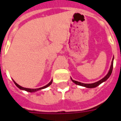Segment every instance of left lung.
Listing matches in <instances>:
<instances>
[{
    "label": "left lung",
    "mask_w": 121,
    "mask_h": 121,
    "mask_svg": "<svg viewBox=\"0 0 121 121\" xmlns=\"http://www.w3.org/2000/svg\"><path fill=\"white\" fill-rule=\"evenodd\" d=\"M113 61H114V57H113L112 60V62H111V67H110V69H109V72L107 73V75H106L103 78H102L101 80H100L99 81H98V82H97L93 83H81V82H77V81L73 80L72 79V78H71V80H72L73 82L75 83V84L78 85H80V86H85V87H86V88H95V87H96V86H99L100 84H101L102 83L104 82L105 81L107 80L109 78V77L111 76V73H112V69H113Z\"/></svg>",
    "instance_id": "obj_1"
}]
</instances>
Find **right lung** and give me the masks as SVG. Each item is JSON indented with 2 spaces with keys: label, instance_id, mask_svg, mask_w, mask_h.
Masks as SVG:
<instances>
[{
  "label": "right lung",
  "instance_id": "obj_1",
  "mask_svg": "<svg viewBox=\"0 0 121 121\" xmlns=\"http://www.w3.org/2000/svg\"><path fill=\"white\" fill-rule=\"evenodd\" d=\"M13 81H14V83H15V85H16V86H17L18 88H19V89H21V90H25V91H27V92H37V91H38V90H42V89H44V88H47L48 86H49V85H50L52 83V82H53V80H51L49 83H48L46 85L43 86V87H41V88H24V87H22V86H20L19 85H18L17 83H16V82L14 80H13Z\"/></svg>",
  "mask_w": 121,
  "mask_h": 121
}]
</instances>
